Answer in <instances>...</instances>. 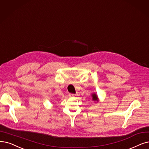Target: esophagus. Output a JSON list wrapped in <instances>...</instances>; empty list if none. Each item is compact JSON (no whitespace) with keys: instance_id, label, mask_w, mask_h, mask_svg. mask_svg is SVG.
I'll use <instances>...</instances> for the list:
<instances>
[{"instance_id":"34e87169","label":"esophagus","mask_w":149,"mask_h":149,"mask_svg":"<svg viewBox=\"0 0 149 149\" xmlns=\"http://www.w3.org/2000/svg\"><path fill=\"white\" fill-rule=\"evenodd\" d=\"M69 96L70 97H74L75 96V95L74 94H72V93H70V94L69 95Z\"/></svg>"}]
</instances>
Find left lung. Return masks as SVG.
<instances>
[{"mask_svg": "<svg viewBox=\"0 0 149 149\" xmlns=\"http://www.w3.org/2000/svg\"><path fill=\"white\" fill-rule=\"evenodd\" d=\"M91 96V97H92V101H93L95 102L96 103V102H100V100H99L98 96H97V95H96V93H92Z\"/></svg>", "mask_w": 149, "mask_h": 149, "instance_id": "left-lung-1", "label": "left lung"}]
</instances>
